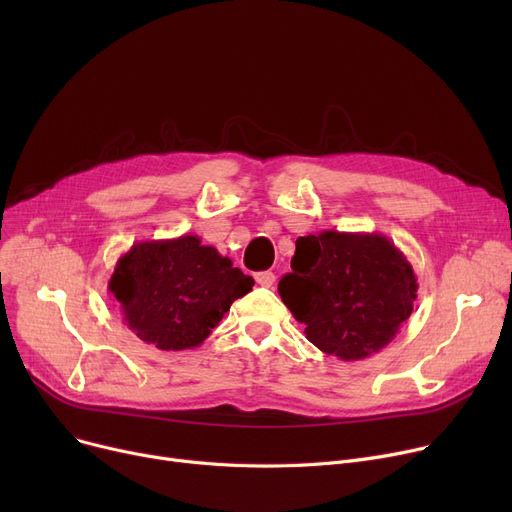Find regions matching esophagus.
<instances>
[{
    "mask_svg": "<svg viewBox=\"0 0 512 512\" xmlns=\"http://www.w3.org/2000/svg\"><path fill=\"white\" fill-rule=\"evenodd\" d=\"M255 282H257L259 286L270 288V286H274V282H276V276H274L272 272H259V274H255Z\"/></svg>",
    "mask_w": 512,
    "mask_h": 512,
    "instance_id": "1",
    "label": "esophagus"
}]
</instances>
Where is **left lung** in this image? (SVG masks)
<instances>
[{
    "mask_svg": "<svg viewBox=\"0 0 512 512\" xmlns=\"http://www.w3.org/2000/svg\"><path fill=\"white\" fill-rule=\"evenodd\" d=\"M278 292L307 340L340 361L380 353L413 313L417 276L378 232L321 230L297 238Z\"/></svg>",
    "mask_w": 512,
    "mask_h": 512,
    "instance_id": "obj_1",
    "label": "left lung"
}]
</instances>
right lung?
Segmentation results:
<instances>
[{
  "mask_svg": "<svg viewBox=\"0 0 512 512\" xmlns=\"http://www.w3.org/2000/svg\"><path fill=\"white\" fill-rule=\"evenodd\" d=\"M253 284L218 249L182 234L134 242L118 259L107 290L128 330L143 342L159 351H184L203 344Z\"/></svg>",
  "mask_w": 512,
  "mask_h": 512,
  "instance_id": "1",
  "label": "right lung"
}]
</instances>
